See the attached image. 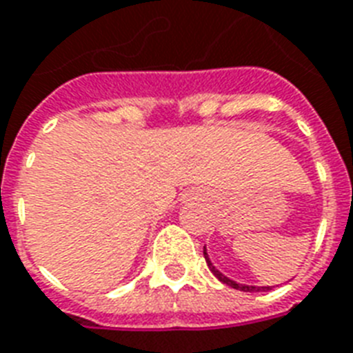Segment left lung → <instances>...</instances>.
I'll return each instance as SVG.
<instances>
[{"label": "left lung", "mask_w": 353, "mask_h": 353, "mask_svg": "<svg viewBox=\"0 0 353 353\" xmlns=\"http://www.w3.org/2000/svg\"><path fill=\"white\" fill-rule=\"evenodd\" d=\"M203 254H205V260H207V265H209V269L214 273V276L220 282H223V284L231 285V288H234V290H240V291H249V293H258V291H269L271 290V285H245V284H238V282H234V280H231L229 276H225V274L221 273V271H218V269L214 268V263L210 262L209 254H207V247H203Z\"/></svg>", "instance_id": "1"}]
</instances>
